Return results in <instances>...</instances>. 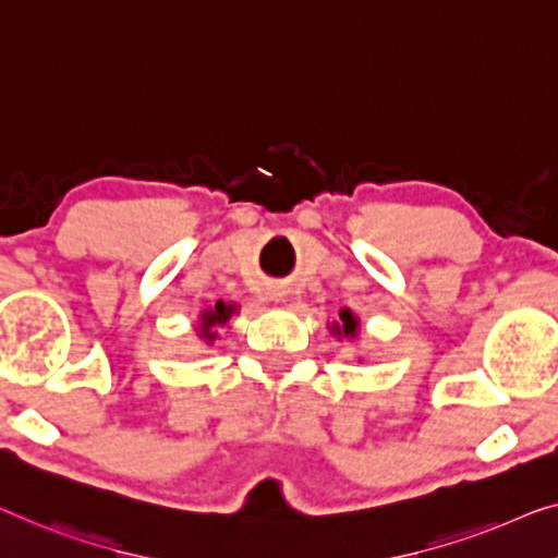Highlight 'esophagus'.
Returning <instances> with one entry per match:
<instances>
[{
    "mask_svg": "<svg viewBox=\"0 0 558 558\" xmlns=\"http://www.w3.org/2000/svg\"><path fill=\"white\" fill-rule=\"evenodd\" d=\"M270 301H276V303H280V301H282V290H278V288H272V290H270Z\"/></svg>",
    "mask_w": 558,
    "mask_h": 558,
    "instance_id": "esophagus-1",
    "label": "esophagus"
}]
</instances>
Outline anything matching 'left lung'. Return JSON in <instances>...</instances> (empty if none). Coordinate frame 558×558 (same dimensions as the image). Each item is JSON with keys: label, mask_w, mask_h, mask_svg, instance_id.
I'll use <instances>...</instances> for the list:
<instances>
[{"label": "left lung", "mask_w": 558, "mask_h": 558, "mask_svg": "<svg viewBox=\"0 0 558 558\" xmlns=\"http://www.w3.org/2000/svg\"><path fill=\"white\" fill-rule=\"evenodd\" d=\"M330 332L338 340L340 338H355V336H359V318H355V315L348 311V307H343V311H340V320L332 323Z\"/></svg>", "instance_id": "1"}]
</instances>
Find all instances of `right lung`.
I'll return each mask as SVG.
<instances>
[{"label":"right lung","instance_id":"1","mask_svg":"<svg viewBox=\"0 0 558 558\" xmlns=\"http://www.w3.org/2000/svg\"><path fill=\"white\" fill-rule=\"evenodd\" d=\"M238 311L235 303H226V301H218L213 307H207L199 315V328H197V336L207 340V343H213L215 336H218V326H226V323L232 318V313Z\"/></svg>","mask_w":558,"mask_h":558}]
</instances>
